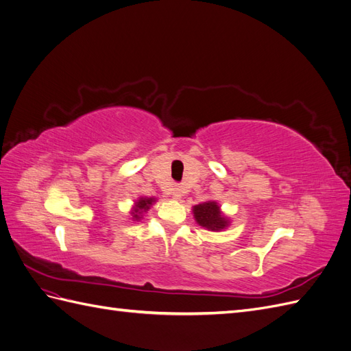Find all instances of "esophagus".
Returning <instances> with one entry per match:
<instances>
[{
	"label": "esophagus",
	"mask_w": 351,
	"mask_h": 351,
	"mask_svg": "<svg viewBox=\"0 0 351 351\" xmlns=\"http://www.w3.org/2000/svg\"><path fill=\"white\" fill-rule=\"evenodd\" d=\"M171 195L174 199H180L182 197V190H180L178 187H174V189H171Z\"/></svg>",
	"instance_id": "esophagus-1"
}]
</instances>
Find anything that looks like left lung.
<instances>
[{"label": "left lung", "mask_w": 351, "mask_h": 351, "mask_svg": "<svg viewBox=\"0 0 351 351\" xmlns=\"http://www.w3.org/2000/svg\"><path fill=\"white\" fill-rule=\"evenodd\" d=\"M193 217L200 227L210 231H221L228 227L227 217L222 215L219 205L215 200L204 202L193 206Z\"/></svg>", "instance_id": "obj_1"}]
</instances>
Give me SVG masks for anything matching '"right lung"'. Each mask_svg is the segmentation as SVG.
I'll return each instance as SVG.
<instances>
[{
	"instance_id": "obj_1",
	"label": "right lung",
	"mask_w": 351,
	"mask_h": 351,
	"mask_svg": "<svg viewBox=\"0 0 351 351\" xmlns=\"http://www.w3.org/2000/svg\"><path fill=\"white\" fill-rule=\"evenodd\" d=\"M155 202V199L154 197H141L139 200L136 202L134 204V206H133V209H132V215H133V219H136V221H139L142 217V214L143 212H147L149 210V208L152 206V204Z\"/></svg>"
}]
</instances>
